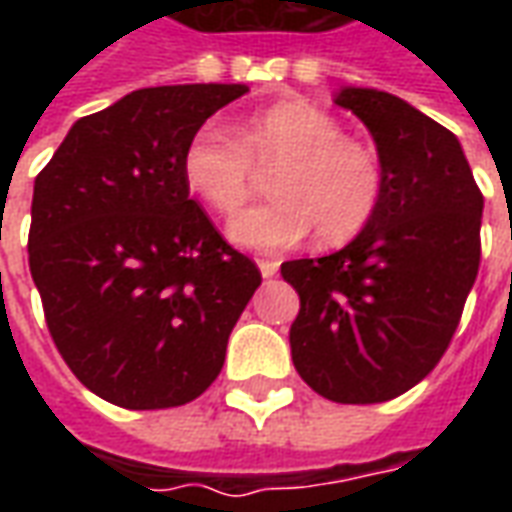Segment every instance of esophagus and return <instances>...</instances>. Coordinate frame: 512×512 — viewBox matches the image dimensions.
<instances>
[{"instance_id":"34e87169","label":"esophagus","mask_w":512,"mask_h":512,"mask_svg":"<svg viewBox=\"0 0 512 512\" xmlns=\"http://www.w3.org/2000/svg\"><path fill=\"white\" fill-rule=\"evenodd\" d=\"M257 268H260V274L263 277H274L279 271V260H271V257H260L257 260Z\"/></svg>"}]
</instances>
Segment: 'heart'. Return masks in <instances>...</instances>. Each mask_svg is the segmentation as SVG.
Returning a JSON list of instances; mask_svg holds the SVG:
<instances>
[{"mask_svg":"<svg viewBox=\"0 0 512 512\" xmlns=\"http://www.w3.org/2000/svg\"><path fill=\"white\" fill-rule=\"evenodd\" d=\"M268 175L274 200L235 216L230 238L246 249L274 252L315 230L326 246L354 241L384 200V167L370 145L345 136L329 112L307 101H282L227 131L205 123L183 150V178L213 211L233 216Z\"/></svg>","mask_w":512,"mask_h":512,"instance_id":"b5f03b06","label":"heart"}]
</instances>
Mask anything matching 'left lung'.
<instances>
[{
  "label": "left lung",
  "instance_id": "obj_1",
  "mask_svg": "<svg viewBox=\"0 0 512 512\" xmlns=\"http://www.w3.org/2000/svg\"><path fill=\"white\" fill-rule=\"evenodd\" d=\"M376 139L384 200L351 244L282 263L299 293L290 354L334 403H384L428 376L447 351L480 268L483 191L461 142L397 95L345 87Z\"/></svg>",
  "mask_w": 512,
  "mask_h": 512
}]
</instances>
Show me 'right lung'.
I'll list each match as a JSON object with an SVG mask.
<instances>
[{
  "mask_svg": "<svg viewBox=\"0 0 512 512\" xmlns=\"http://www.w3.org/2000/svg\"><path fill=\"white\" fill-rule=\"evenodd\" d=\"M244 84L145 87L76 120L35 178L29 271L71 373L120 408L191 403L260 288L189 197L183 150Z\"/></svg>",
  "mask_w": 512,
  "mask_h": 512,
  "instance_id": "obj_1",
  "label": "right lung"
}]
</instances>
